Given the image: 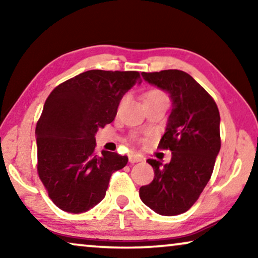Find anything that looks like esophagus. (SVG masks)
Wrapping results in <instances>:
<instances>
[{"instance_id":"1","label":"esophagus","mask_w":258,"mask_h":258,"mask_svg":"<svg viewBox=\"0 0 258 258\" xmlns=\"http://www.w3.org/2000/svg\"><path fill=\"white\" fill-rule=\"evenodd\" d=\"M143 157L137 154H130L129 155V162L130 163H137V162H142Z\"/></svg>"}]
</instances>
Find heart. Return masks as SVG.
<instances>
[{
	"instance_id": "heart-1",
	"label": "heart",
	"mask_w": 258,
	"mask_h": 258,
	"mask_svg": "<svg viewBox=\"0 0 258 258\" xmlns=\"http://www.w3.org/2000/svg\"><path fill=\"white\" fill-rule=\"evenodd\" d=\"M151 98H165V96L162 91L157 90V89H153V90L148 91L144 100H151Z\"/></svg>"
}]
</instances>
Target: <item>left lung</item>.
<instances>
[{"label":"left lung","instance_id":"1","mask_svg":"<svg viewBox=\"0 0 258 258\" xmlns=\"http://www.w3.org/2000/svg\"><path fill=\"white\" fill-rule=\"evenodd\" d=\"M143 80L165 91L171 111L161 148H169V163L148 160L155 177L140 188L142 202L155 213L175 216L199 200L213 174L221 149L220 112L213 97L182 70L142 73Z\"/></svg>","mask_w":258,"mask_h":258}]
</instances>
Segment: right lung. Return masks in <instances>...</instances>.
Returning a JSON list of instances; mask_svg holds the SVG:
<instances>
[{
    "label": "right lung",
    "instance_id": "obj_1",
    "mask_svg": "<svg viewBox=\"0 0 258 258\" xmlns=\"http://www.w3.org/2000/svg\"><path fill=\"white\" fill-rule=\"evenodd\" d=\"M141 82L137 72L88 70L48 96L35 130L37 171L61 210L94 208L104 199L112 172L128 163L117 153H95V135L114 121L123 95Z\"/></svg>",
    "mask_w": 258,
    "mask_h": 258
}]
</instances>
